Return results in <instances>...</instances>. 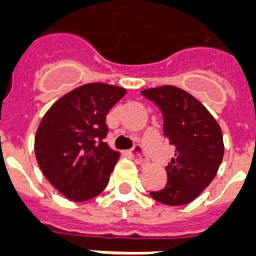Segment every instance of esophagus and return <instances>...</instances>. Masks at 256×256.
Here are the masks:
<instances>
[{
  "mask_svg": "<svg viewBox=\"0 0 256 256\" xmlns=\"http://www.w3.org/2000/svg\"><path fill=\"white\" fill-rule=\"evenodd\" d=\"M132 160L138 164V165H146V164H148V158L144 156V153H142V150L140 146H136V149L132 150Z\"/></svg>",
  "mask_w": 256,
  "mask_h": 256,
  "instance_id": "esophagus-1",
  "label": "esophagus"
}]
</instances>
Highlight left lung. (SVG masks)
<instances>
[{
    "instance_id": "8db88e82",
    "label": "left lung",
    "mask_w": 256,
    "mask_h": 256,
    "mask_svg": "<svg viewBox=\"0 0 256 256\" xmlns=\"http://www.w3.org/2000/svg\"><path fill=\"white\" fill-rule=\"evenodd\" d=\"M164 114V132L176 148L165 168L168 184L152 198L165 206H185L212 182L223 161V132L202 102L174 86L142 91Z\"/></svg>"
}]
</instances>
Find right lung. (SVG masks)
<instances>
[{
  "mask_svg": "<svg viewBox=\"0 0 256 256\" xmlns=\"http://www.w3.org/2000/svg\"><path fill=\"white\" fill-rule=\"evenodd\" d=\"M126 88L87 83L50 107L34 136V154L46 180L72 202H87L106 188L120 154L103 141L106 116Z\"/></svg>",
  "mask_w": 256,
  "mask_h": 256,
  "instance_id": "add662e5",
  "label": "right lung"
}]
</instances>
